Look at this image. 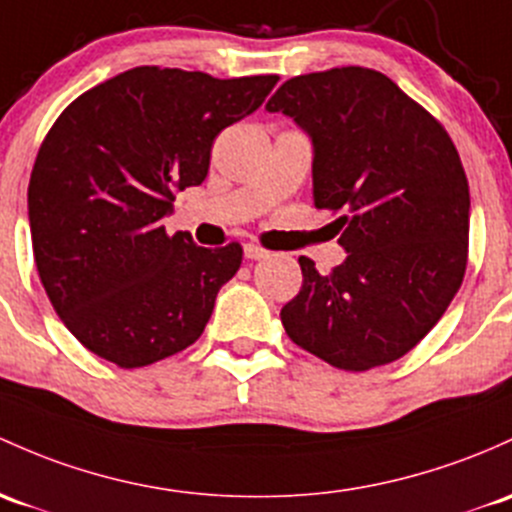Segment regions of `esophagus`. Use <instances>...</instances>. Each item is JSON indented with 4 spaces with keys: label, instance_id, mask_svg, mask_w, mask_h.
Segmentation results:
<instances>
[{
    "label": "esophagus",
    "instance_id": "obj_1",
    "mask_svg": "<svg viewBox=\"0 0 512 512\" xmlns=\"http://www.w3.org/2000/svg\"><path fill=\"white\" fill-rule=\"evenodd\" d=\"M244 256L249 261H263V258H268V251L261 249L258 244H244Z\"/></svg>",
    "mask_w": 512,
    "mask_h": 512
}]
</instances>
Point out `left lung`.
<instances>
[{"label":"left lung","mask_w":512,"mask_h":512,"mask_svg":"<svg viewBox=\"0 0 512 512\" xmlns=\"http://www.w3.org/2000/svg\"><path fill=\"white\" fill-rule=\"evenodd\" d=\"M312 141V200L346 258L300 256L302 288L280 310L295 344L344 371L400 359L454 300L469 251V183L444 126L368 68L290 78L266 104Z\"/></svg>","instance_id":"8db88e82"}]
</instances>
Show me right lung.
<instances>
[{"instance_id":"1","label":"right lung","mask_w":512,"mask_h":512,"mask_svg":"<svg viewBox=\"0 0 512 512\" xmlns=\"http://www.w3.org/2000/svg\"><path fill=\"white\" fill-rule=\"evenodd\" d=\"M276 82L144 65L56 119L31 170V241L48 300L92 354L139 368L205 332L241 246L202 249L161 219L175 192L207 178L219 131L256 112Z\"/></svg>"}]
</instances>
